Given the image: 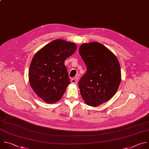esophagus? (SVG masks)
<instances>
[{"mask_svg": "<svg viewBox=\"0 0 149 149\" xmlns=\"http://www.w3.org/2000/svg\"><path fill=\"white\" fill-rule=\"evenodd\" d=\"M70 81H71L72 83H73V84H77V80L76 79H71Z\"/></svg>", "mask_w": 149, "mask_h": 149, "instance_id": "1", "label": "esophagus"}]
</instances>
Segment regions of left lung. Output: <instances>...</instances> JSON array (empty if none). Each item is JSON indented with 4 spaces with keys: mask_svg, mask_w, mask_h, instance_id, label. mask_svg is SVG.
Listing matches in <instances>:
<instances>
[{
    "mask_svg": "<svg viewBox=\"0 0 149 149\" xmlns=\"http://www.w3.org/2000/svg\"><path fill=\"white\" fill-rule=\"evenodd\" d=\"M79 54L87 67L79 82L81 96L91 106H97L109 100L121 81V70L116 56L98 42L83 43Z\"/></svg>",
    "mask_w": 149,
    "mask_h": 149,
    "instance_id": "1",
    "label": "left lung"
}]
</instances>
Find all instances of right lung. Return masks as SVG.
Returning a JSON list of instances; mask_svg holds the SVG:
<instances>
[{"mask_svg":"<svg viewBox=\"0 0 149 149\" xmlns=\"http://www.w3.org/2000/svg\"><path fill=\"white\" fill-rule=\"evenodd\" d=\"M77 49L74 43L54 40L33 56L29 70L30 84L36 94L47 103L60 100L70 83L65 61Z\"/></svg>","mask_w":149,"mask_h":149,"instance_id":"add662e5","label":"right lung"}]
</instances>
